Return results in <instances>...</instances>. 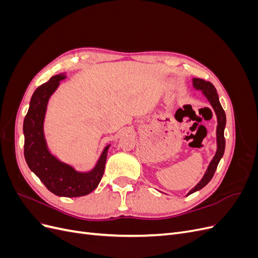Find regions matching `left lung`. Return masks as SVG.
Here are the masks:
<instances>
[{"mask_svg":"<svg viewBox=\"0 0 258 258\" xmlns=\"http://www.w3.org/2000/svg\"><path fill=\"white\" fill-rule=\"evenodd\" d=\"M192 86L196 90H201V92L204 93V96L208 99L210 102L211 106L213 107V110L215 112L216 118H217V127H216V153L214 155L213 159L211 160L210 165L208 166V169L206 171L205 175L202 176L200 179V182L194 187V188L187 194L190 195L195 191L200 190L211 181V178L213 177L215 170L217 168L218 162H220L221 158L223 157L224 152H225V138H224V130L226 126V115L223 110V107L220 103V99H218L217 92L214 86L211 84L210 82H206L201 79H192Z\"/></svg>","mask_w":258,"mask_h":258,"instance_id":"left-lung-1","label":"left lung"}]
</instances>
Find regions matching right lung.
I'll list each match as a JSON object with an SVG mask.
<instances>
[{"mask_svg":"<svg viewBox=\"0 0 258 258\" xmlns=\"http://www.w3.org/2000/svg\"><path fill=\"white\" fill-rule=\"evenodd\" d=\"M66 77V73L57 74L36 88L23 120V135L25 158L30 170L56 196L73 198L86 196L97 188L104 173L110 144L104 147L97 165L86 172L76 171L49 152L44 135L45 114L49 98Z\"/></svg>","mask_w":258,"mask_h":258,"instance_id":"obj_1","label":"right lung"}]
</instances>
